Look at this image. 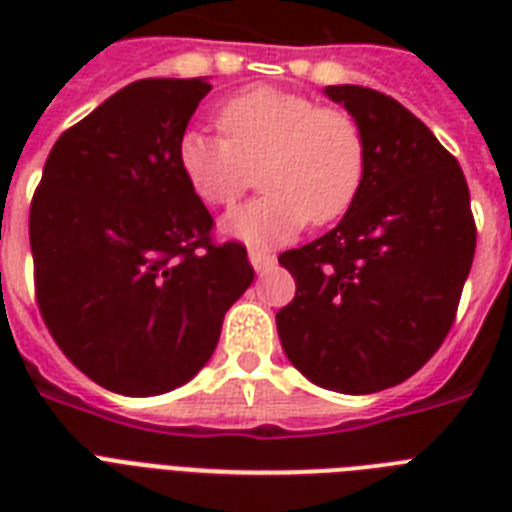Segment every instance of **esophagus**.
Listing matches in <instances>:
<instances>
[{"mask_svg":"<svg viewBox=\"0 0 512 512\" xmlns=\"http://www.w3.org/2000/svg\"><path fill=\"white\" fill-rule=\"evenodd\" d=\"M249 263H252V268H255L257 273H265L276 265V257H273L271 252H265V249L252 247L249 249Z\"/></svg>","mask_w":512,"mask_h":512,"instance_id":"1","label":"esophagus"}]
</instances>
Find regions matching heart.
Instances as JSON below:
<instances>
[{
  "mask_svg": "<svg viewBox=\"0 0 512 512\" xmlns=\"http://www.w3.org/2000/svg\"><path fill=\"white\" fill-rule=\"evenodd\" d=\"M220 135L188 130L177 140V167L209 207H228L257 167L265 193L223 217V233L247 244H281L308 220L332 223L356 201L366 175L361 124L342 108L279 87H255L217 114Z\"/></svg>",
  "mask_w": 512,
  "mask_h": 512,
  "instance_id": "1",
  "label": "heart"
}]
</instances>
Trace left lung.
I'll use <instances>...</instances> for the list:
<instances>
[{"mask_svg":"<svg viewBox=\"0 0 512 512\" xmlns=\"http://www.w3.org/2000/svg\"><path fill=\"white\" fill-rule=\"evenodd\" d=\"M366 140V175L337 228L279 255L295 300L276 313L281 348L311 382L364 396L393 388L452 329L476 255L460 164L398 100L327 87Z\"/></svg>","mask_w":512,"mask_h":512,"instance_id":"1","label":"left lung"}]
</instances>
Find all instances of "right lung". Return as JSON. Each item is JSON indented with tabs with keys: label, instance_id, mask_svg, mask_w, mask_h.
<instances>
[{
	"label": "right lung",
	"instance_id": "right-lung-1",
	"mask_svg": "<svg viewBox=\"0 0 512 512\" xmlns=\"http://www.w3.org/2000/svg\"><path fill=\"white\" fill-rule=\"evenodd\" d=\"M196 79H140L52 146L28 215L36 303L60 350L122 396H159L207 364L255 279L177 167Z\"/></svg>",
	"mask_w": 512,
	"mask_h": 512
}]
</instances>
